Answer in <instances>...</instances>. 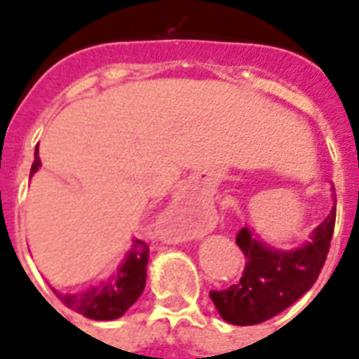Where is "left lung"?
<instances>
[{
	"label": "left lung",
	"mask_w": 359,
	"mask_h": 359,
	"mask_svg": "<svg viewBox=\"0 0 359 359\" xmlns=\"http://www.w3.org/2000/svg\"><path fill=\"white\" fill-rule=\"evenodd\" d=\"M334 219L337 205L313 231L311 241L290 252L269 248L256 241L248 226L241 229L236 244L246 256L241 280L225 290L210 292L219 316L233 325H257L292 306L313 286L323 269Z\"/></svg>",
	"instance_id": "8db88e82"
}]
</instances>
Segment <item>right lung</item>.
I'll list each match as a JSON object with an SVG mask.
<instances>
[{"instance_id":"1","label":"right lung","mask_w":359,"mask_h":359,"mask_svg":"<svg viewBox=\"0 0 359 359\" xmlns=\"http://www.w3.org/2000/svg\"><path fill=\"white\" fill-rule=\"evenodd\" d=\"M42 165L38 149L34 151V163L30 169V177ZM149 248L144 241H134V248L126 256L125 264L117 273L100 286L82 290L76 294H59L57 298L67 308L73 309L81 316L95 319V321H109L117 319L140 298L146 286V265H148Z\"/></svg>"}]
</instances>
